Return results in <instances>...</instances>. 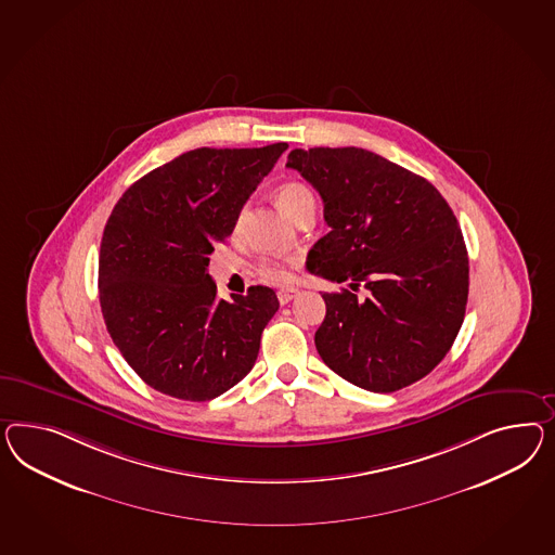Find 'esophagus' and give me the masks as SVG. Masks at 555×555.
<instances>
[{
	"label": "esophagus",
	"instance_id": "34e87169",
	"mask_svg": "<svg viewBox=\"0 0 555 555\" xmlns=\"http://www.w3.org/2000/svg\"><path fill=\"white\" fill-rule=\"evenodd\" d=\"M297 295H299V291H297V288H293V286H288V288H281V291L276 293V297L281 300V305L291 302V300L295 299Z\"/></svg>",
	"mask_w": 555,
	"mask_h": 555
}]
</instances>
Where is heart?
<instances>
[{
    "instance_id": "b5f03b06",
    "label": "heart",
    "mask_w": 555,
    "mask_h": 555,
    "mask_svg": "<svg viewBox=\"0 0 555 555\" xmlns=\"http://www.w3.org/2000/svg\"><path fill=\"white\" fill-rule=\"evenodd\" d=\"M274 199H276L279 208L285 211L286 216L293 218V220L302 211H315V195L300 181L281 183L276 188V192H274ZM242 220H244V211H240L238 218L234 222V234H238L240 228H242ZM258 272H260V276L264 281L274 283V285H281V283H286L291 279L288 264L281 262V260H262L260 267H258Z\"/></svg>"
}]
</instances>
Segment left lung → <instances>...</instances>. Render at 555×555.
<instances>
[{"instance_id": "1", "label": "left lung", "mask_w": 555, "mask_h": 555, "mask_svg": "<svg viewBox=\"0 0 555 555\" xmlns=\"http://www.w3.org/2000/svg\"><path fill=\"white\" fill-rule=\"evenodd\" d=\"M323 199L330 234L307 269L341 293H323L321 360L353 386L390 393L430 374L454 344L468 299L465 240L430 181L360 147L293 150ZM363 285L369 297L357 299Z\"/></svg>"}]
</instances>
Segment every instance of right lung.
Instances as JSON below:
<instances>
[{
  "instance_id": "right-lung-1",
  "label": "right lung",
  "mask_w": 555,
  "mask_h": 555,
  "mask_svg": "<svg viewBox=\"0 0 555 555\" xmlns=\"http://www.w3.org/2000/svg\"><path fill=\"white\" fill-rule=\"evenodd\" d=\"M286 147L188 151L117 202L101 242L99 299L106 331L153 390L206 402L253 370L279 299L260 285L218 299L208 264Z\"/></svg>"
}]
</instances>
